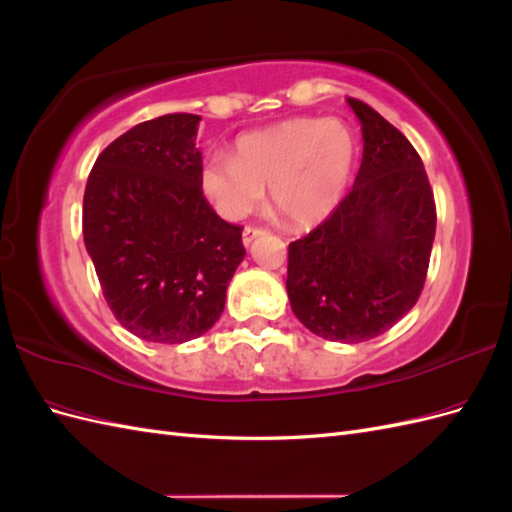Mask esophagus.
Here are the masks:
<instances>
[{"label": "esophagus", "instance_id": "1", "mask_svg": "<svg viewBox=\"0 0 512 512\" xmlns=\"http://www.w3.org/2000/svg\"><path fill=\"white\" fill-rule=\"evenodd\" d=\"M265 232L267 230L260 228V226H245L243 228V245H252V241L260 235H265Z\"/></svg>", "mask_w": 512, "mask_h": 512}]
</instances>
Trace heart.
<instances>
[{
  "mask_svg": "<svg viewBox=\"0 0 512 512\" xmlns=\"http://www.w3.org/2000/svg\"><path fill=\"white\" fill-rule=\"evenodd\" d=\"M359 141L339 119L297 117L241 134L235 153L211 156L200 168V190L226 220L250 215L271 198L282 218L297 228L322 224L348 190Z\"/></svg>",
  "mask_w": 512,
  "mask_h": 512,
  "instance_id": "obj_1",
  "label": "heart"
}]
</instances>
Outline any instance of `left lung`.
Masks as SVG:
<instances>
[{
    "instance_id": "1",
    "label": "left lung",
    "mask_w": 512,
    "mask_h": 512,
    "mask_svg": "<svg viewBox=\"0 0 512 512\" xmlns=\"http://www.w3.org/2000/svg\"><path fill=\"white\" fill-rule=\"evenodd\" d=\"M363 162L352 190L309 235L288 245L294 316L329 342L359 344L389 331L421 297L436 237V203L408 138L365 102Z\"/></svg>"
}]
</instances>
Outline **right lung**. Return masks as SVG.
<instances>
[{
    "instance_id": "1",
    "label": "right lung",
    "mask_w": 512,
    "mask_h": 512,
    "mask_svg": "<svg viewBox=\"0 0 512 512\" xmlns=\"http://www.w3.org/2000/svg\"><path fill=\"white\" fill-rule=\"evenodd\" d=\"M198 121L138 123L100 153L85 188L83 237L104 299L123 329L153 344L205 335L245 256L243 228L200 190Z\"/></svg>"
}]
</instances>
